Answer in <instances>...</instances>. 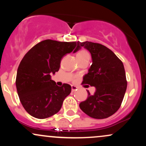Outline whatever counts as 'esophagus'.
<instances>
[{
    "instance_id": "esophagus-1",
    "label": "esophagus",
    "mask_w": 146,
    "mask_h": 146,
    "mask_svg": "<svg viewBox=\"0 0 146 146\" xmlns=\"http://www.w3.org/2000/svg\"><path fill=\"white\" fill-rule=\"evenodd\" d=\"M77 89H78V87L74 86V85H72V86H71V90H72V92L75 91V90H77Z\"/></svg>"
}]
</instances>
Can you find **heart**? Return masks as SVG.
Masks as SVG:
<instances>
[{
  "label": "heart",
  "instance_id": "b5f03b06",
  "mask_svg": "<svg viewBox=\"0 0 146 146\" xmlns=\"http://www.w3.org/2000/svg\"><path fill=\"white\" fill-rule=\"evenodd\" d=\"M90 58V56L89 53L86 51H85V50H81L77 54V59H78V60L84 59V58Z\"/></svg>",
  "mask_w": 146,
  "mask_h": 146
}]
</instances>
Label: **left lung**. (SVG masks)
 <instances>
[{"label": "left lung", "mask_w": 146, "mask_h": 146, "mask_svg": "<svg viewBox=\"0 0 146 146\" xmlns=\"http://www.w3.org/2000/svg\"><path fill=\"white\" fill-rule=\"evenodd\" d=\"M90 52L92 65L84 76L83 84L95 87L93 95L80 104L87 115L95 119L111 116L119 108L127 88L124 66L111 50L99 43L79 42Z\"/></svg>", "instance_id": "1"}]
</instances>
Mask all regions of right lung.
<instances>
[{"label": "right lung", "mask_w": 146, "mask_h": 146, "mask_svg": "<svg viewBox=\"0 0 146 146\" xmlns=\"http://www.w3.org/2000/svg\"><path fill=\"white\" fill-rule=\"evenodd\" d=\"M80 48L79 42L45 40L25 54L18 68L16 86L20 101L30 115L45 119L59 112L71 86H58L51 74L59 71L63 56Z\"/></svg>", "instance_id": "obj_1"}]
</instances>
